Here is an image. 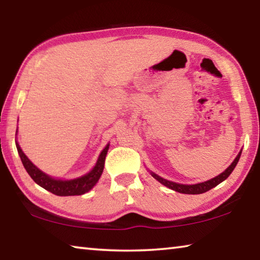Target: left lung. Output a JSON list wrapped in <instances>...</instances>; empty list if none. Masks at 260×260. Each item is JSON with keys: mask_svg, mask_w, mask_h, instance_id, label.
<instances>
[{"mask_svg": "<svg viewBox=\"0 0 260 260\" xmlns=\"http://www.w3.org/2000/svg\"><path fill=\"white\" fill-rule=\"evenodd\" d=\"M241 152H239V155L236 156V158L234 159V161L232 162L230 165V167L225 171V172H222L221 174H219L218 177H215L211 180H208V181L205 182H202V183H197V184H180V183H175L172 181H169V180H165L160 177H158L157 174L155 173H151L152 177L155 178L156 180H158L161 184H164V186L169 187L170 189H172V190H175L178 192H182V193H192V195H196V193H203L205 191L210 190V189H212L213 187L218 186L220 182H222L223 180H226L228 177H230L231 173L233 172V170L235 169V166L237 164V161L240 159V156H241Z\"/></svg>", "mask_w": 260, "mask_h": 260, "instance_id": "obj_1", "label": "left lung"}]
</instances>
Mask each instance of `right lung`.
<instances>
[{
	"instance_id": "add662e5",
	"label": "right lung",
	"mask_w": 260,
	"mask_h": 260,
	"mask_svg": "<svg viewBox=\"0 0 260 260\" xmlns=\"http://www.w3.org/2000/svg\"><path fill=\"white\" fill-rule=\"evenodd\" d=\"M17 150L20 156L21 162L25 167V170L27 171L29 177L33 179L34 182H37L39 186L45 188L46 190L55 193L57 196H77L82 195L87 191H89L93 188L96 182L99 181L101 175H102L103 169H104V161L105 156H107L109 144L103 149V151L101 152L99 157V160L96 162V165L89 173L83 175L81 178L74 179V180H68V181H63V180H56L50 177H48L47 174L41 172L38 167H35L32 161H30L25 153L21 151L18 143H16Z\"/></svg>"
}]
</instances>
